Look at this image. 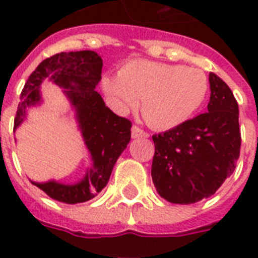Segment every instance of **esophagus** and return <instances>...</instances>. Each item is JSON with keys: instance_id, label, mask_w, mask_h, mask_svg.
Listing matches in <instances>:
<instances>
[{"instance_id": "obj_1", "label": "esophagus", "mask_w": 258, "mask_h": 258, "mask_svg": "<svg viewBox=\"0 0 258 258\" xmlns=\"http://www.w3.org/2000/svg\"><path fill=\"white\" fill-rule=\"evenodd\" d=\"M131 135H133L134 139H138V138H147L149 137V134L143 131L141 127H138V125H134L133 128H131Z\"/></svg>"}]
</instances>
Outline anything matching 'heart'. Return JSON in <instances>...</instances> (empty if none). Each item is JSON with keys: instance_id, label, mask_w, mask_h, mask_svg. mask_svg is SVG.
I'll use <instances>...</instances> for the list:
<instances>
[{"instance_id": "heart-1", "label": "heart", "mask_w": 258, "mask_h": 258, "mask_svg": "<svg viewBox=\"0 0 258 258\" xmlns=\"http://www.w3.org/2000/svg\"><path fill=\"white\" fill-rule=\"evenodd\" d=\"M101 88L121 111L142 97L145 120L158 130L175 128L196 115L209 93V80L198 68L138 58L125 62L119 76H104Z\"/></svg>"}]
</instances>
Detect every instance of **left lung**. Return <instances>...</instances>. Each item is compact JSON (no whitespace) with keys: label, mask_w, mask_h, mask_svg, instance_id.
Listing matches in <instances>:
<instances>
[{"label":"left lung","mask_w":258,"mask_h":258,"mask_svg":"<svg viewBox=\"0 0 258 258\" xmlns=\"http://www.w3.org/2000/svg\"><path fill=\"white\" fill-rule=\"evenodd\" d=\"M208 112L153 135L151 176L158 194L171 204L209 198L236 169L241 133L238 104L228 84L210 72Z\"/></svg>","instance_id":"left-lung-1"}]
</instances>
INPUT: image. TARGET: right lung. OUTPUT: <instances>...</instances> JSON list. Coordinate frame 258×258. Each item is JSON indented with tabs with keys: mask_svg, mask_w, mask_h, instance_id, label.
<instances>
[{
	"mask_svg": "<svg viewBox=\"0 0 258 258\" xmlns=\"http://www.w3.org/2000/svg\"><path fill=\"white\" fill-rule=\"evenodd\" d=\"M101 67L103 60L93 50L61 52L45 58L26 80L14 117L16 131L26 117V108L42 101L40 86L46 79L64 88L76 112V120L91 154L92 165L76 183L64 184L56 180L32 182L50 198L64 204H80L96 197L108 183L117 158L131 139V121L113 113L105 105L100 93L95 91L101 79Z\"/></svg>",
	"mask_w": 258,
	"mask_h": 258,
	"instance_id": "obj_1",
	"label": "right lung"
}]
</instances>
